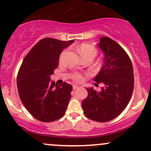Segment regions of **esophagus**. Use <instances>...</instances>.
<instances>
[{"instance_id":"obj_1","label":"esophagus","mask_w":151,"mask_h":151,"mask_svg":"<svg viewBox=\"0 0 151 151\" xmlns=\"http://www.w3.org/2000/svg\"><path fill=\"white\" fill-rule=\"evenodd\" d=\"M78 86H77V85H73V89L75 90V89H77V88H78Z\"/></svg>"}]
</instances>
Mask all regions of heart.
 I'll return each instance as SVG.
<instances>
[{
    "label": "heart",
    "instance_id": "1",
    "mask_svg": "<svg viewBox=\"0 0 151 151\" xmlns=\"http://www.w3.org/2000/svg\"><path fill=\"white\" fill-rule=\"evenodd\" d=\"M77 51L82 58L85 56H91L93 58L97 54V49H95V47L91 44L87 43L82 44L81 45L78 46V47L77 48ZM73 78L76 81H79L82 79V77L80 74H75L73 76Z\"/></svg>",
    "mask_w": 151,
    "mask_h": 151
}]
</instances>
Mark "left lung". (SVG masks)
Here are the masks:
<instances>
[{"instance_id": "left-lung-1", "label": "left lung", "mask_w": 151, "mask_h": 151, "mask_svg": "<svg viewBox=\"0 0 151 151\" xmlns=\"http://www.w3.org/2000/svg\"><path fill=\"white\" fill-rule=\"evenodd\" d=\"M97 47L103 53L104 63L94 81L104 86L99 92L87 88L88 95L82 107L88 118L105 122L119 116L128 104L134 90V70L129 56L115 41L103 37Z\"/></svg>"}]
</instances>
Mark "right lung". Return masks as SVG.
Listing matches in <instances>:
<instances>
[{
  "label": "right lung",
  "mask_w": 151,
  "mask_h": 151,
  "mask_svg": "<svg viewBox=\"0 0 151 151\" xmlns=\"http://www.w3.org/2000/svg\"><path fill=\"white\" fill-rule=\"evenodd\" d=\"M54 38L39 41L24 57L17 78L19 98L35 118L44 122L63 116L73 88L64 82L57 86L51 76L58 66L62 51L73 43Z\"/></svg>",
  "instance_id": "right-lung-1"
}]
</instances>
